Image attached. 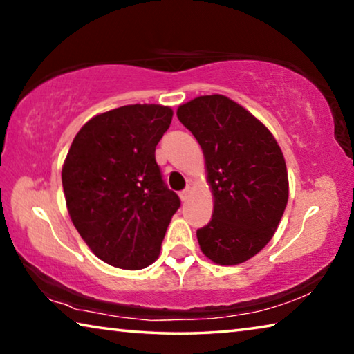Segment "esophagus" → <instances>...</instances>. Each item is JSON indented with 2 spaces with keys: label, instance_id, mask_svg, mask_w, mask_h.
<instances>
[{
  "label": "esophagus",
  "instance_id": "obj_1",
  "mask_svg": "<svg viewBox=\"0 0 354 354\" xmlns=\"http://www.w3.org/2000/svg\"><path fill=\"white\" fill-rule=\"evenodd\" d=\"M190 194H192V190H190V187H187V189H184L183 192H179V198H181L183 201H187V200L190 198Z\"/></svg>",
  "mask_w": 354,
  "mask_h": 354
}]
</instances>
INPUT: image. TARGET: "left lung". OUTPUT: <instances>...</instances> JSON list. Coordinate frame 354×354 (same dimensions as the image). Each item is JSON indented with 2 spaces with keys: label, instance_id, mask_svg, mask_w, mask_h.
I'll use <instances>...</instances> for the list:
<instances>
[{
  "label": "left lung",
  "instance_id": "obj_1",
  "mask_svg": "<svg viewBox=\"0 0 354 354\" xmlns=\"http://www.w3.org/2000/svg\"><path fill=\"white\" fill-rule=\"evenodd\" d=\"M176 115L205 154L212 218L196 231L218 266H237L270 242L289 200V178L277 139L253 113L225 95H205Z\"/></svg>",
  "mask_w": 354,
  "mask_h": 354
}]
</instances>
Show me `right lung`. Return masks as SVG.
I'll return each instance as SVG.
<instances>
[{
	"mask_svg": "<svg viewBox=\"0 0 354 354\" xmlns=\"http://www.w3.org/2000/svg\"><path fill=\"white\" fill-rule=\"evenodd\" d=\"M160 104L98 113L75 136L62 167L70 218L93 254L112 267L140 270L158 259L181 206L162 181L156 145L171 123Z\"/></svg>",
	"mask_w": 354,
	"mask_h": 354,
	"instance_id": "add662e5",
	"label": "right lung"
}]
</instances>
